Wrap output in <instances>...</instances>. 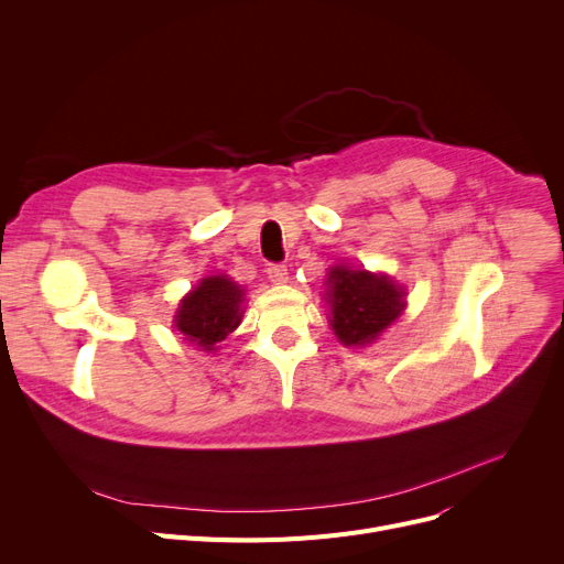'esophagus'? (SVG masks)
Segmentation results:
<instances>
[{"instance_id": "esophagus-1", "label": "esophagus", "mask_w": 564, "mask_h": 564, "mask_svg": "<svg viewBox=\"0 0 564 564\" xmlns=\"http://www.w3.org/2000/svg\"><path fill=\"white\" fill-rule=\"evenodd\" d=\"M267 276H270V281L272 283H276V285H283V283H288V267L285 264H270L267 267Z\"/></svg>"}]
</instances>
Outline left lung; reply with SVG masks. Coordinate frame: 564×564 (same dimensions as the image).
Listing matches in <instances>:
<instances>
[{
  "label": "left lung",
  "mask_w": 564,
  "mask_h": 564,
  "mask_svg": "<svg viewBox=\"0 0 564 564\" xmlns=\"http://www.w3.org/2000/svg\"><path fill=\"white\" fill-rule=\"evenodd\" d=\"M327 304L329 324L345 347H364L375 343L406 306V292L387 274L351 270L336 264L329 270Z\"/></svg>",
  "instance_id": "1"
}]
</instances>
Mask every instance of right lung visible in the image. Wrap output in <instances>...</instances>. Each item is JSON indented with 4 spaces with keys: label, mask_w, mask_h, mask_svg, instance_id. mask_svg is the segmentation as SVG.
I'll return each instance as SVG.
<instances>
[{
    "label": "right lung",
    "mask_w": 564,
    "mask_h": 564,
    "mask_svg": "<svg viewBox=\"0 0 564 564\" xmlns=\"http://www.w3.org/2000/svg\"><path fill=\"white\" fill-rule=\"evenodd\" d=\"M245 290L228 276H205L181 300L175 311V329L203 351L217 345L240 327L245 315Z\"/></svg>",
    "instance_id": "right-lung-1"
}]
</instances>
